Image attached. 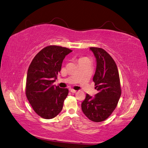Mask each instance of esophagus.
Here are the masks:
<instances>
[{
  "instance_id": "obj_1",
  "label": "esophagus",
  "mask_w": 148,
  "mask_h": 148,
  "mask_svg": "<svg viewBox=\"0 0 148 148\" xmlns=\"http://www.w3.org/2000/svg\"><path fill=\"white\" fill-rule=\"evenodd\" d=\"M71 90V92H72V93H75L77 92V90H74V89H71L70 90Z\"/></svg>"
}]
</instances>
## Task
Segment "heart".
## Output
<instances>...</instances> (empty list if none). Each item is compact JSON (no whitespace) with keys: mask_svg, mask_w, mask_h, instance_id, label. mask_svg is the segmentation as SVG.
Wrapping results in <instances>:
<instances>
[{"mask_svg":"<svg viewBox=\"0 0 148 148\" xmlns=\"http://www.w3.org/2000/svg\"><path fill=\"white\" fill-rule=\"evenodd\" d=\"M87 60V58H81L79 59V61H82V60Z\"/></svg>","mask_w":148,"mask_h":148,"instance_id":"heart-1","label":"heart"}]
</instances>
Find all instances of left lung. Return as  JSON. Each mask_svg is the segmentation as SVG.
I'll return each mask as SVG.
<instances>
[{
	"label": "left lung",
	"instance_id": "1",
	"mask_svg": "<svg viewBox=\"0 0 148 148\" xmlns=\"http://www.w3.org/2000/svg\"><path fill=\"white\" fill-rule=\"evenodd\" d=\"M96 58V71L93 77L98 93L92 97L87 94L82 110L88 119L100 122L110 116L117 106L121 90L119 71L111 56L104 49L91 47Z\"/></svg>",
	"mask_w": 148,
	"mask_h": 148
}]
</instances>
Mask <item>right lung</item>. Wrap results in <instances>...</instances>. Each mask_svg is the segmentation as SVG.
Listing matches in <instances>:
<instances>
[{"instance_id": "right-lung-1", "label": "right lung", "mask_w": 148, "mask_h": 148, "mask_svg": "<svg viewBox=\"0 0 148 148\" xmlns=\"http://www.w3.org/2000/svg\"><path fill=\"white\" fill-rule=\"evenodd\" d=\"M72 51L62 46H46L35 56L28 67L26 95L34 111L43 119H53L62 110L69 90L53 84L61 71L63 60Z\"/></svg>"}]
</instances>
